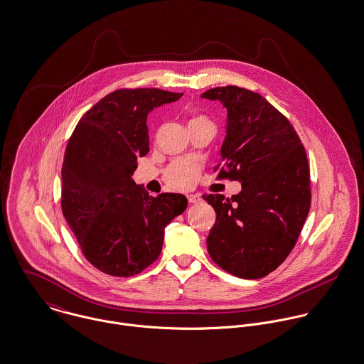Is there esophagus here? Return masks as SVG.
Returning a JSON list of instances; mask_svg holds the SVG:
<instances>
[{"label": "esophagus", "instance_id": "1", "mask_svg": "<svg viewBox=\"0 0 364 364\" xmlns=\"http://www.w3.org/2000/svg\"><path fill=\"white\" fill-rule=\"evenodd\" d=\"M187 198H188L190 203H198V202L202 201V197L200 194H190Z\"/></svg>", "mask_w": 364, "mask_h": 364}]
</instances>
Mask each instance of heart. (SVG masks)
Here are the masks:
<instances>
[{
  "mask_svg": "<svg viewBox=\"0 0 364 364\" xmlns=\"http://www.w3.org/2000/svg\"><path fill=\"white\" fill-rule=\"evenodd\" d=\"M209 122V120H208L206 117H203V116H196V117H193V119H191V122ZM193 183H194V180H193V181H187V183H186V184L181 187V188H188V187H190Z\"/></svg>",
  "mask_w": 364,
  "mask_h": 364,
  "instance_id": "heart-1",
  "label": "heart"
}]
</instances>
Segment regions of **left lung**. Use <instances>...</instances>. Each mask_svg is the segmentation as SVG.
I'll return each mask as SVG.
<instances>
[{
  "label": "left lung",
  "instance_id": "8db88e82",
  "mask_svg": "<svg viewBox=\"0 0 364 364\" xmlns=\"http://www.w3.org/2000/svg\"><path fill=\"white\" fill-rule=\"evenodd\" d=\"M228 109L218 177L237 180L232 198L205 194L216 212L206 239L213 262L242 279H259L287 258L310 210V167L293 125L259 93L239 86L206 90Z\"/></svg>",
  "mask_w": 364,
  "mask_h": 364
}]
</instances>
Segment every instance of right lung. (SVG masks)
Listing matches in <instances>:
<instances>
[{"label": "right lung", "instance_id": "right-lung-1", "mask_svg": "<svg viewBox=\"0 0 364 364\" xmlns=\"http://www.w3.org/2000/svg\"><path fill=\"white\" fill-rule=\"evenodd\" d=\"M183 93L117 89L77 124L61 168V209L85 258L99 271L128 278L161 255L164 228L187 208L183 194H149L131 178L149 152L148 113Z\"/></svg>", "mask_w": 364, "mask_h": 364}]
</instances>
